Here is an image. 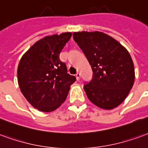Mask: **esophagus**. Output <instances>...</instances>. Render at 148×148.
Segmentation results:
<instances>
[{"label":"esophagus","mask_w":148,"mask_h":148,"mask_svg":"<svg viewBox=\"0 0 148 148\" xmlns=\"http://www.w3.org/2000/svg\"><path fill=\"white\" fill-rule=\"evenodd\" d=\"M75 77H76V79H77V80H79V79H80V73H76V74H75Z\"/></svg>","instance_id":"1"}]
</instances>
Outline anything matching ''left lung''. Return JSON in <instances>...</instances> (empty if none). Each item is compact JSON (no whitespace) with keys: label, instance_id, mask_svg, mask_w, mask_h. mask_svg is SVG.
Listing matches in <instances>:
<instances>
[{"label":"left lung","instance_id":"left-lung-1","mask_svg":"<svg viewBox=\"0 0 148 148\" xmlns=\"http://www.w3.org/2000/svg\"><path fill=\"white\" fill-rule=\"evenodd\" d=\"M73 38L90 63L93 76L84 86L87 98L100 108L112 110L125 99L133 86L135 69L128 50L100 31L74 32Z\"/></svg>","mask_w":148,"mask_h":148}]
</instances>
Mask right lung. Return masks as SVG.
<instances>
[{
  "label": "right lung",
  "instance_id": "1",
  "mask_svg": "<svg viewBox=\"0 0 148 148\" xmlns=\"http://www.w3.org/2000/svg\"><path fill=\"white\" fill-rule=\"evenodd\" d=\"M71 32L46 36L34 43L19 61L17 77L21 92L33 107L42 112L55 110L66 99L74 75L67 73L60 53Z\"/></svg>",
  "mask_w": 148,
  "mask_h": 148
}]
</instances>
